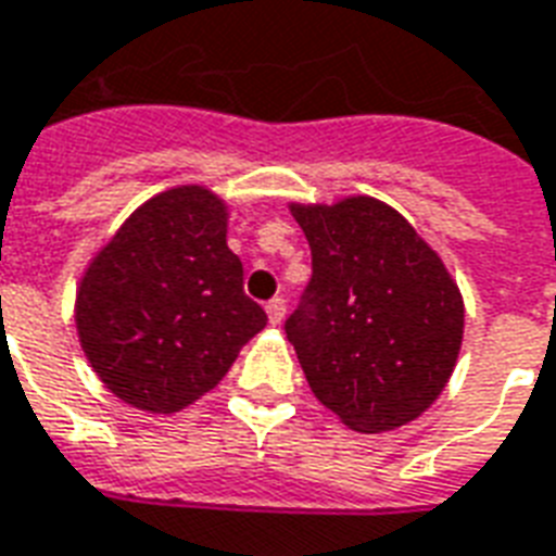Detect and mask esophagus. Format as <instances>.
Listing matches in <instances>:
<instances>
[{"label":"esophagus","mask_w":556,"mask_h":556,"mask_svg":"<svg viewBox=\"0 0 556 556\" xmlns=\"http://www.w3.org/2000/svg\"><path fill=\"white\" fill-rule=\"evenodd\" d=\"M265 312H268L270 324H282V317H286V300H282V296H274L268 306H265Z\"/></svg>","instance_id":"1"}]
</instances>
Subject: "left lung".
I'll use <instances>...</instances> for the list:
<instances>
[{"label":"left lung","mask_w":556,"mask_h":556,"mask_svg":"<svg viewBox=\"0 0 556 556\" xmlns=\"http://www.w3.org/2000/svg\"><path fill=\"white\" fill-rule=\"evenodd\" d=\"M312 282L286 320L317 400L346 429L381 434L431 408L464 341V296L438 250L370 194L291 203Z\"/></svg>","instance_id":"1"}]
</instances>
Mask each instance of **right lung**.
<instances>
[{
    "label": "right lung",
    "instance_id": "right-lung-1",
    "mask_svg": "<svg viewBox=\"0 0 556 556\" xmlns=\"http://www.w3.org/2000/svg\"><path fill=\"white\" fill-rule=\"evenodd\" d=\"M227 201L186 184L148 198L92 256L75 294L80 350L130 408L177 414L227 376L268 317L241 288Z\"/></svg>",
    "mask_w": 556,
    "mask_h": 556
}]
</instances>
